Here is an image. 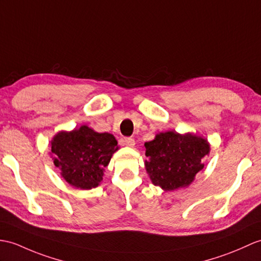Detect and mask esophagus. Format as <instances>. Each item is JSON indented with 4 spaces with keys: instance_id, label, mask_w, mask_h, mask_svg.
I'll return each instance as SVG.
<instances>
[{
    "instance_id": "34e87169",
    "label": "esophagus",
    "mask_w": 261,
    "mask_h": 261,
    "mask_svg": "<svg viewBox=\"0 0 261 261\" xmlns=\"http://www.w3.org/2000/svg\"><path fill=\"white\" fill-rule=\"evenodd\" d=\"M123 143L126 145V147H133V145L136 144V141H135V139H133V138L128 137V138L123 139Z\"/></svg>"
}]
</instances>
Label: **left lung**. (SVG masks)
Masks as SVG:
<instances>
[{
	"label": "left lung",
	"mask_w": 261,
	"mask_h": 261,
	"mask_svg": "<svg viewBox=\"0 0 261 261\" xmlns=\"http://www.w3.org/2000/svg\"><path fill=\"white\" fill-rule=\"evenodd\" d=\"M145 168L154 186L171 191L189 186L203 169L201 159L209 152V143L190 133L181 136L168 131L145 142Z\"/></svg>",
	"instance_id": "1"
}]
</instances>
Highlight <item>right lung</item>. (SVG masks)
Segmentation results:
<instances>
[{
	"label": "right lung",
	"mask_w": 261,
	"mask_h": 261,
	"mask_svg": "<svg viewBox=\"0 0 261 261\" xmlns=\"http://www.w3.org/2000/svg\"><path fill=\"white\" fill-rule=\"evenodd\" d=\"M117 144L110 133H98L82 125L58 133L51 142V152L66 182L80 189H92L101 182L103 170L118 150Z\"/></svg>",
	"instance_id": "obj_1"
}]
</instances>
